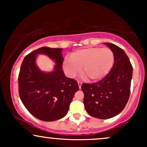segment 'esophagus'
I'll use <instances>...</instances> for the list:
<instances>
[{"mask_svg":"<svg viewBox=\"0 0 147 147\" xmlns=\"http://www.w3.org/2000/svg\"><path fill=\"white\" fill-rule=\"evenodd\" d=\"M77 83H78L79 88V89H80V88H81V87H82V82H79V81H78V82H77Z\"/></svg>","mask_w":147,"mask_h":147,"instance_id":"1","label":"esophagus"}]
</instances>
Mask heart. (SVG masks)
<instances>
[{
	"mask_svg": "<svg viewBox=\"0 0 147 147\" xmlns=\"http://www.w3.org/2000/svg\"><path fill=\"white\" fill-rule=\"evenodd\" d=\"M114 63V54L109 48L91 47L76 50L71 58H65L63 67L69 77H73L82 67L85 76L92 82L102 80L110 72Z\"/></svg>",
	"mask_w": 147,
	"mask_h": 147,
	"instance_id": "obj_1",
	"label": "heart"
}]
</instances>
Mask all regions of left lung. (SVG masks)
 <instances>
[{
    "mask_svg": "<svg viewBox=\"0 0 147 147\" xmlns=\"http://www.w3.org/2000/svg\"><path fill=\"white\" fill-rule=\"evenodd\" d=\"M104 44L114 54V64L108 75L93 84H83L84 104L92 117L109 119L120 113L130 95L133 67L125 52L111 43Z\"/></svg>",
    "mask_w": 147,
    "mask_h": 147,
    "instance_id": "obj_1",
    "label": "left lung"
}]
</instances>
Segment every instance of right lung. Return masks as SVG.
<instances>
[{"mask_svg": "<svg viewBox=\"0 0 147 147\" xmlns=\"http://www.w3.org/2000/svg\"><path fill=\"white\" fill-rule=\"evenodd\" d=\"M62 48L42 47L30 52L23 61L18 75V92L23 105L37 119L52 122L63 117L75 93L77 81L65 77L62 68ZM55 61L53 71H41L36 64L38 54Z\"/></svg>", "mask_w": 147, "mask_h": 147, "instance_id": "add662e5", "label": "right lung"}]
</instances>
